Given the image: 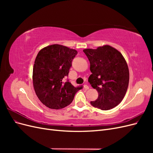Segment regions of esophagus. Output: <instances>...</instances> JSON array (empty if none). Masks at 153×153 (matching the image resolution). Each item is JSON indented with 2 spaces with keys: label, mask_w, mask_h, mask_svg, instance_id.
<instances>
[{
  "label": "esophagus",
  "mask_w": 153,
  "mask_h": 153,
  "mask_svg": "<svg viewBox=\"0 0 153 153\" xmlns=\"http://www.w3.org/2000/svg\"><path fill=\"white\" fill-rule=\"evenodd\" d=\"M84 89H85V90H87V89H89V86H88L87 84H84Z\"/></svg>",
  "instance_id": "34e87169"
}]
</instances>
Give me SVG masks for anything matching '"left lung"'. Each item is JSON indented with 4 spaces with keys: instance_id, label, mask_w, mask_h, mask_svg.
<instances>
[{
    "instance_id": "obj_1",
    "label": "left lung",
    "mask_w": 153,
    "mask_h": 153,
    "mask_svg": "<svg viewBox=\"0 0 153 153\" xmlns=\"http://www.w3.org/2000/svg\"><path fill=\"white\" fill-rule=\"evenodd\" d=\"M90 62L88 79L98 91V98L91 104L102 110H110L124 98L129 84V69L123 55L109 45L83 50Z\"/></svg>"
}]
</instances>
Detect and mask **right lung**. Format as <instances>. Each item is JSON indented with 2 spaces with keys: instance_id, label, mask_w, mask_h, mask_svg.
I'll list each match as a JSON object with an SVG mask.
<instances>
[{
  "instance_id": "add662e5",
  "label": "right lung",
  "mask_w": 153,
  "mask_h": 153,
  "mask_svg": "<svg viewBox=\"0 0 153 153\" xmlns=\"http://www.w3.org/2000/svg\"><path fill=\"white\" fill-rule=\"evenodd\" d=\"M77 51L60 45L41 50L33 68V85L41 102L52 109H61L70 104L82 86L74 87L68 80L69 69Z\"/></svg>"
}]
</instances>
